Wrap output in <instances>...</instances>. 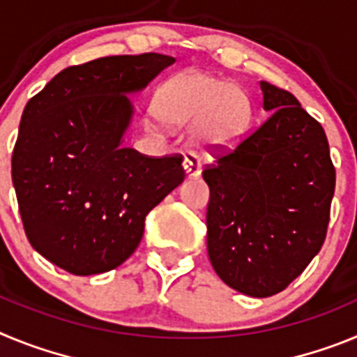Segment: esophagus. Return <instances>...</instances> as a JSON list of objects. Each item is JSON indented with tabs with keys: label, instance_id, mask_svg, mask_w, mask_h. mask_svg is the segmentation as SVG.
Segmentation results:
<instances>
[{
	"label": "esophagus",
	"instance_id": "obj_1",
	"mask_svg": "<svg viewBox=\"0 0 357 357\" xmlns=\"http://www.w3.org/2000/svg\"><path fill=\"white\" fill-rule=\"evenodd\" d=\"M184 169L189 178H197L202 173V162L195 153H188L184 157Z\"/></svg>",
	"mask_w": 357,
	"mask_h": 357
}]
</instances>
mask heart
<instances>
[{
	"label": "heart",
	"instance_id": "heart-1",
	"mask_svg": "<svg viewBox=\"0 0 357 357\" xmlns=\"http://www.w3.org/2000/svg\"><path fill=\"white\" fill-rule=\"evenodd\" d=\"M153 116L164 127L193 125L191 143L206 153L234 150L252 123L248 94L209 73H178L159 87L153 100ZM157 130L155 123L150 125Z\"/></svg>",
	"mask_w": 357,
	"mask_h": 357
}]
</instances>
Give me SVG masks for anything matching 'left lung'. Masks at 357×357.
<instances>
[{
	"label": "left lung",
	"instance_id": "8db88e82",
	"mask_svg": "<svg viewBox=\"0 0 357 357\" xmlns=\"http://www.w3.org/2000/svg\"><path fill=\"white\" fill-rule=\"evenodd\" d=\"M261 91L266 121L202 172L211 264L257 298L288 288L320 252L336 184L320 123L288 91L268 82Z\"/></svg>",
	"mask_w": 357,
	"mask_h": 357
}]
</instances>
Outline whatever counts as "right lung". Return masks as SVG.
Here are the masks:
<instances>
[{"label": "right lung", "instance_id": "right-lung-1", "mask_svg": "<svg viewBox=\"0 0 357 357\" xmlns=\"http://www.w3.org/2000/svg\"><path fill=\"white\" fill-rule=\"evenodd\" d=\"M175 62L160 53L71 66L26 103L12 182L30 245L73 275L127 261L144 218L184 181L182 155L153 159L123 146L139 93Z\"/></svg>", "mask_w": 357, "mask_h": 357}]
</instances>
